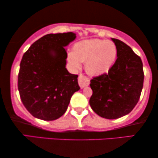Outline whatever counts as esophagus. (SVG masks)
I'll return each instance as SVG.
<instances>
[{
	"label": "esophagus",
	"instance_id": "obj_1",
	"mask_svg": "<svg viewBox=\"0 0 158 158\" xmlns=\"http://www.w3.org/2000/svg\"><path fill=\"white\" fill-rule=\"evenodd\" d=\"M78 82H79V85L80 86L81 88L82 89L84 87H87L89 85V79L85 77V76L80 74L79 77V79H78Z\"/></svg>",
	"mask_w": 158,
	"mask_h": 158
}]
</instances>
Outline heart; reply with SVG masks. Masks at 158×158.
Listing matches in <instances>:
<instances>
[{
	"mask_svg": "<svg viewBox=\"0 0 158 158\" xmlns=\"http://www.w3.org/2000/svg\"><path fill=\"white\" fill-rule=\"evenodd\" d=\"M118 49L113 41L92 39L79 41L73 46V51L68 52L67 59L73 69H80L85 62L87 73L98 76L107 73L114 65Z\"/></svg>",
	"mask_w": 158,
	"mask_h": 158,
	"instance_id": "b5f03b06",
	"label": "heart"
}]
</instances>
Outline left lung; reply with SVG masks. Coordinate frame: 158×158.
I'll return each instance as SVG.
<instances>
[{
    "mask_svg": "<svg viewBox=\"0 0 158 158\" xmlns=\"http://www.w3.org/2000/svg\"><path fill=\"white\" fill-rule=\"evenodd\" d=\"M118 49L114 65L107 73L90 80L92 109L106 119H114L133 110L140 98L143 84V63L129 46L111 39Z\"/></svg>",
    "mask_w": 158,
    "mask_h": 158,
    "instance_id": "left-lung-1",
    "label": "left lung"
}]
</instances>
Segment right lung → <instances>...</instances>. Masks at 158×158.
Returning a JSON list of instances; mask_svg holds the SVG:
<instances>
[{
    "instance_id": "obj_1",
    "label": "right lung",
    "mask_w": 158,
    "mask_h": 158,
    "mask_svg": "<svg viewBox=\"0 0 158 158\" xmlns=\"http://www.w3.org/2000/svg\"><path fill=\"white\" fill-rule=\"evenodd\" d=\"M76 37L72 32L45 35L23 56L18 89L26 109L38 119L60 118L66 111L73 94L80 89L78 75L71 74L65 68V47Z\"/></svg>"
}]
</instances>
